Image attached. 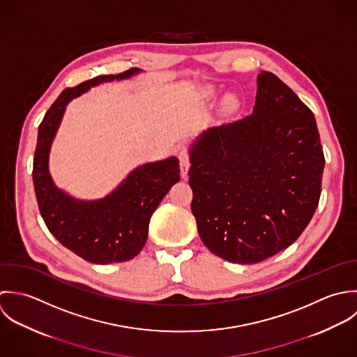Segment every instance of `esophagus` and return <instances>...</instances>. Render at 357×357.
<instances>
[{
	"mask_svg": "<svg viewBox=\"0 0 357 357\" xmlns=\"http://www.w3.org/2000/svg\"><path fill=\"white\" fill-rule=\"evenodd\" d=\"M179 168H181V175L183 178L188 176V171H189V167H190V154H189V150L186 147H181L179 149Z\"/></svg>",
	"mask_w": 357,
	"mask_h": 357,
	"instance_id": "obj_1",
	"label": "esophagus"
}]
</instances>
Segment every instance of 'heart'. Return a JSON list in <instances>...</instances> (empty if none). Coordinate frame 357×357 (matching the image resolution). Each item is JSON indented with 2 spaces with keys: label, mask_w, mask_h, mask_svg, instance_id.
<instances>
[{
  "label": "heart",
  "mask_w": 357,
  "mask_h": 357,
  "mask_svg": "<svg viewBox=\"0 0 357 357\" xmlns=\"http://www.w3.org/2000/svg\"><path fill=\"white\" fill-rule=\"evenodd\" d=\"M215 98H216V92H215L214 89H208V91L206 92V99H207V100H214ZM226 107H227L229 110L234 109V107H236V100H234L233 98H229V99L226 100Z\"/></svg>",
  "instance_id": "1"
}]
</instances>
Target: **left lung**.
I'll return each instance as SVG.
<instances>
[{
    "label": "left lung",
    "instance_id": "obj_1",
    "mask_svg": "<svg viewBox=\"0 0 357 357\" xmlns=\"http://www.w3.org/2000/svg\"><path fill=\"white\" fill-rule=\"evenodd\" d=\"M252 114L203 134L190 149L192 213L220 258L258 264L291 245L314 214L324 154L312 110L262 72Z\"/></svg>",
    "mask_w": 357,
    "mask_h": 357
}]
</instances>
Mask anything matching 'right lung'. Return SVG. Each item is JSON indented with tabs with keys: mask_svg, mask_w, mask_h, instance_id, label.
<instances>
[{
	"mask_svg": "<svg viewBox=\"0 0 357 357\" xmlns=\"http://www.w3.org/2000/svg\"><path fill=\"white\" fill-rule=\"evenodd\" d=\"M137 72L138 69H130L117 75H98L66 88L38 127L33 182L40 214L62 245L91 264L106 265L135 258L146 243L151 215L171 186L181 179L179 161L169 157L138 167L112 195L96 202L75 200L52 182L48 154L66 105L89 86L127 78Z\"/></svg>",
	"mask_w": 357,
	"mask_h": 357,
	"instance_id": "add662e5",
	"label": "right lung"
}]
</instances>
